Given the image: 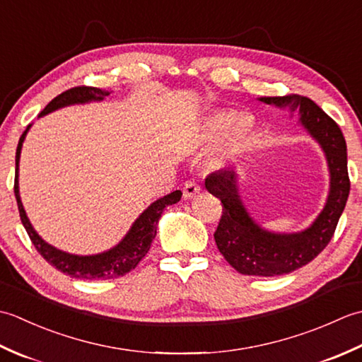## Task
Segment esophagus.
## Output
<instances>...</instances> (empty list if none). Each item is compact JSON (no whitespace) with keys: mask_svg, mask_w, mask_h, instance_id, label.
I'll use <instances>...</instances> for the list:
<instances>
[{"mask_svg":"<svg viewBox=\"0 0 362 362\" xmlns=\"http://www.w3.org/2000/svg\"><path fill=\"white\" fill-rule=\"evenodd\" d=\"M201 193V185L194 180H188L185 185H183V197L185 199H191L194 197L196 194Z\"/></svg>","mask_w":362,"mask_h":362,"instance_id":"obj_1","label":"esophagus"}]
</instances>
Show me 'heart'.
<instances>
[{
	"instance_id": "heart-1",
	"label": "heart",
	"mask_w": 362,
	"mask_h": 362,
	"mask_svg": "<svg viewBox=\"0 0 362 362\" xmlns=\"http://www.w3.org/2000/svg\"><path fill=\"white\" fill-rule=\"evenodd\" d=\"M252 136V122L247 118H238L232 112H219L204 121L197 141L204 148L221 141L216 153V163L224 165L240 157Z\"/></svg>"
}]
</instances>
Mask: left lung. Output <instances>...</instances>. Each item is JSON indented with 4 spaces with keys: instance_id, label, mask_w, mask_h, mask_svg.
<instances>
[{
    "instance_id": "left-lung-1",
    "label": "left lung",
    "mask_w": 362,
    "mask_h": 362,
    "mask_svg": "<svg viewBox=\"0 0 362 362\" xmlns=\"http://www.w3.org/2000/svg\"><path fill=\"white\" fill-rule=\"evenodd\" d=\"M259 101L288 110L291 117L298 112V124L320 146L329 173L324 209L310 227L294 233L271 232L250 216L240 194L235 169L206 177L205 188L222 202V216L214 232L219 252L240 274L276 276L308 264L333 238L350 193L347 144L339 126L310 98L264 96Z\"/></svg>"
}]
</instances>
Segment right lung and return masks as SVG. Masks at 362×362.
Instances as JSON below:
<instances>
[{
	"label": "right lung",
	"instance_id": "add662e5",
	"mask_svg": "<svg viewBox=\"0 0 362 362\" xmlns=\"http://www.w3.org/2000/svg\"><path fill=\"white\" fill-rule=\"evenodd\" d=\"M110 91L95 88V87H74L71 90L64 91L52 99V101L45 107L38 118L45 117L54 110L64 109L68 105L74 104H88V103H98L103 101L105 96H109ZM33 124L26 127L25 132L20 136V141L17 146V156H15V185L13 193L15 199L18 204V211L23 226H25L26 232L30 238V241L35 245L37 252L48 261L51 266H54L57 271L64 272L66 275L73 276V279H82V280H109V279H118V276L126 275L127 272L136 267V264L144 258L146 253L151 249V244L153 238L157 235V226L158 219L161 218V213L168 205L177 204L182 197V191L175 189L171 194L158 199V201L152 202L148 209H146L140 216L135 219L132 227L124 238L112 249L95 253V255H74V253H68L60 250L54 245L46 243L43 238L35 232V228L30 224L28 214L25 211V206L21 204L20 197V187H18V166H20V156L21 148L25 143L26 134Z\"/></svg>",
	"mask_w": 362,
	"mask_h": 362
}]
</instances>
